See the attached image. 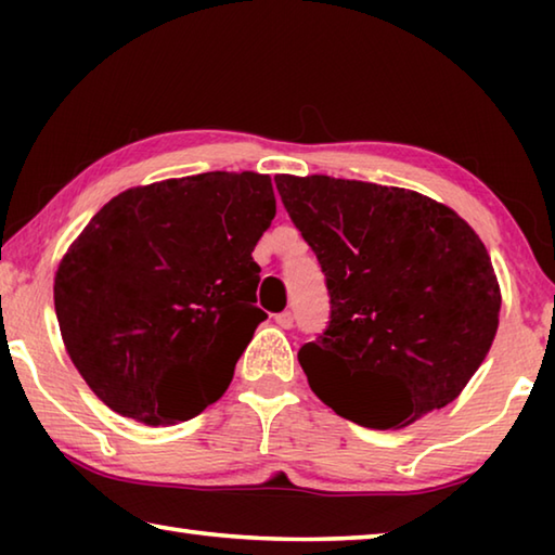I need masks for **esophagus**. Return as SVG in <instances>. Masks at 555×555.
<instances>
[{
  "label": "esophagus",
  "mask_w": 555,
  "mask_h": 555,
  "mask_svg": "<svg viewBox=\"0 0 555 555\" xmlns=\"http://www.w3.org/2000/svg\"><path fill=\"white\" fill-rule=\"evenodd\" d=\"M276 325L284 327V331H288V327H294V313H291V311L279 313L276 315Z\"/></svg>",
  "instance_id": "obj_1"
}]
</instances>
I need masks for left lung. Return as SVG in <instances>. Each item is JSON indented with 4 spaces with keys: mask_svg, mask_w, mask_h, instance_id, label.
<instances>
[{
    "mask_svg": "<svg viewBox=\"0 0 555 555\" xmlns=\"http://www.w3.org/2000/svg\"><path fill=\"white\" fill-rule=\"evenodd\" d=\"M274 181L331 291V325L298 352L315 397L379 430L455 401L500 325V281L477 232L409 188Z\"/></svg>",
    "mask_w": 555,
    "mask_h": 555,
    "instance_id": "1",
    "label": "left lung"
}]
</instances>
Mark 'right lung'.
<instances>
[{
	"label": "right lung",
	"mask_w": 555,
	"mask_h": 555,
	"mask_svg": "<svg viewBox=\"0 0 555 555\" xmlns=\"http://www.w3.org/2000/svg\"><path fill=\"white\" fill-rule=\"evenodd\" d=\"M276 215L271 178L210 171L127 188L53 281L65 352L112 411L173 426L218 401L267 313L251 259Z\"/></svg>",
	"instance_id": "1"
}]
</instances>
